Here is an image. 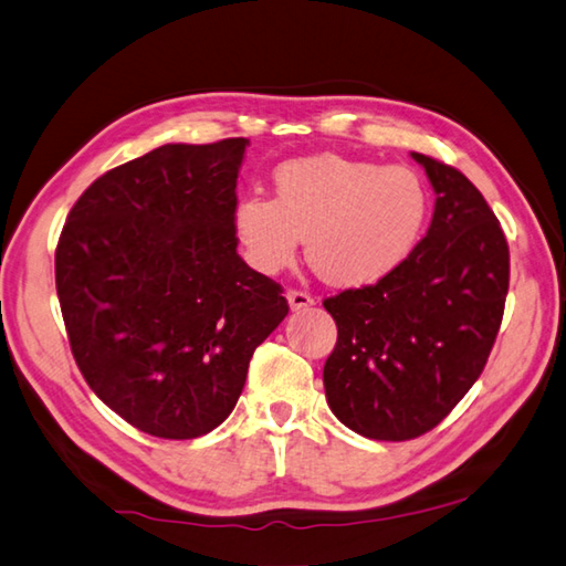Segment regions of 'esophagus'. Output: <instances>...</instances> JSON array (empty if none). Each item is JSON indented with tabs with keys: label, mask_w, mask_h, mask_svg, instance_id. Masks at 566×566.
<instances>
[{
	"label": "esophagus",
	"mask_w": 566,
	"mask_h": 566,
	"mask_svg": "<svg viewBox=\"0 0 566 566\" xmlns=\"http://www.w3.org/2000/svg\"><path fill=\"white\" fill-rule=\"evenodd\" d=\"M286 302H290L292 312H302V308L314 306V296L304 290H290L286 292Z\"/></svg>",
	"instance_id": "esophagus-1"
}]
</instances>
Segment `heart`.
<instances>
[{"instance_id":"heart-1","label":"heart","mask_w":566,"mask_h":566,"mask_svg":"<svg viewBox=\"0 0 566 566\" xmlns=\"http://www.w3.org/2000/svg\"><path fill=\"white\" fill-rule=\"evenodd\" d=\"M431 213L427 181L409 166L314 154L274 169V198L248 193L232 230L254 270L274 274L306 258L326 284H378L412 258Z\"/></svg>"}]
</instances>
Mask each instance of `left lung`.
<instances>
[{"mask_svg": "<svg viewBox=\"0 0 566 566\" xmlns=\"http://www.w3.org/2000/svg\"><path fill=\"white\" fill-rule=\"evenodd\" d=\"M437 193L434 216L387 280L324 298L338 328L324 365L331 412L378 441L427 434L471 390L503 321L511 252L479 188L412 151Z\"/></svg>", "mask_w": 566, "mask_h": 566, "instance_id": "1", "label": "left lung"}]
</instances>
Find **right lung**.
Returning <instances> with one entry per match:
<instances>
[{"label":"right lung","instance_id":"add662e5","mask_svg":"<svg viewBox=\"0 0 566 566\" xmlns=\"http://www.w3.org/2000/svg\"><path fill=\"white\" fill-rule=\"evenodd\" d=\"M248 139L164 144L99 176L65 220L55 292L73 358L144 434L223 424L254 348L290 314L232 230Z\"/></svg>","mask_w":566,"mask_h":566}]
</instances>
